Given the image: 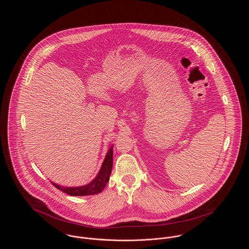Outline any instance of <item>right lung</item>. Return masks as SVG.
Instances as JSON below:
<instances>
[{
  "mask_svg": "<svg viewBox=\"0 0 249 249\" xmlns=\"http://www.w3.org/2000/svg\"><path fill=\"white\" fill-rule=\"evenodd\" d=\"M112 167H113V144H110L99 174L88 184L83 186H77V187H65V186L58 185L53 181H51V183L55 188L62 191L63 193H66L73 196L97 195V194H100L107 186V182L109 181V178L112 172Z\"/></svg>",
  "mask_w": 249,
  "mask_h": 249,
  "instance_id": "add662e5",
  "label": "right lung"
}]
</instances>
